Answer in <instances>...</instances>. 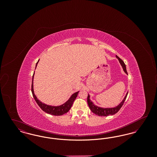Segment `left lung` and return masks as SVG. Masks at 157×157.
<instances>
[{"label": "left lung", "mask_w": 157, "mask_h": 157, "mask_svg": "<svg viewBox=\"0 0 157 157\" xmlns=\"http://www.w3.org/2000/svg\"><path fill=\"white\" fill-rule=\"evenodd\" d=\"M116 57L119 60L121 65L122 66V67L123 68L124 71L125 72V73L126 74L128 75L126 66H125L124 62H123L122 60L118 56L116 55ZM127 95H128V92H127V94L125 95V97L124 98L123 100L121 102V103H120V104L118 105L117 106H115V107H113V108H102V107H99L97 105H95L94 104V102H92L91 100L90 99V95L89 94H88V98H87V102H88V106L90 107V109L93 113H94L95 114L97 115L98 116L107 117L108 115H114V114H115L116 113H117L119 111V110L121 109V108L122 106V105L124 104V102L126 99Z\"/></svg>", "instance_id": "1"}]
</instances>
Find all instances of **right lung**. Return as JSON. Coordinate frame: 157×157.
<instances>
[{"label": "right lung", "instance_id": "add662e5", "mask_svg": "<svg viewBox=\"0 0 157 157\" xmlns=\"http://www.w3.org/2000/svg\"><path fill=\"white\" fill-rule=\"evenodd\" d=\"M39 60L37 61L36 64V67H37V63L39 62ZM34 74H35V72L34 74L32 76V93L33 95V97L34 98L35 101L36 102L37 105H39V106L46 113H48L49 114L52 115H55V116H60V115H62L66 113H67L69 109H71V108L72 107V105L73 104L75 99L77 97L78 94L79 93V91L74 93L73 94H72V95L70 97V98L68 99L67 101H66L64 104L60 105L59 106H52V105H47L41 102L40 100L38 99L37 97L36 96V95L35 94L34 92V90H33V78H34Z\"/></svg>", "mask_w": 157, "mask_h": 157}]
</instances>
